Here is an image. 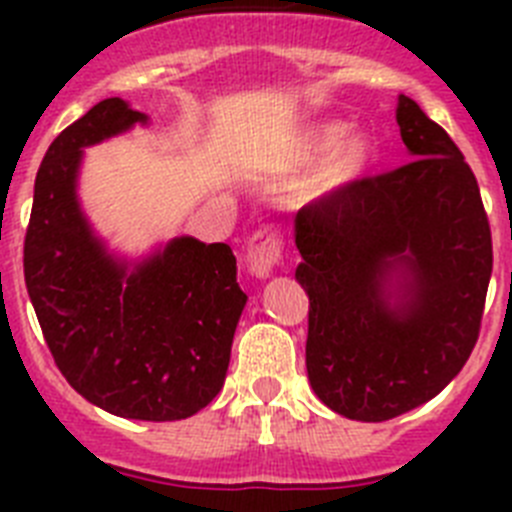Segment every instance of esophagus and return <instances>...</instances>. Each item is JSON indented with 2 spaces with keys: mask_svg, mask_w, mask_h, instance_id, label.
I'll return each instance as SVG.
<instances>
[{
  "mask_svg": "<svg viewBox=\"0 0 512 512\" xmlns=\"http://www.w3.org/2000/svg\"><path fill=\"white\" fill-rule=\"evenodd\" d=\"M279 256H282V238L277 233H271V230H259L251 238L246 266L256 279H266L271 277Z\"/></svg>",
  "mask_w": 512,
  "mask_h": 512,
  "instance_id": "esophagus-1",
  "label": "esophagus"
}]
</instances>
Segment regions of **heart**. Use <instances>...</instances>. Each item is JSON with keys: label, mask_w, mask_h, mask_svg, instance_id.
Masks as SVG:
<instances>
[{"label": "heart", "mask_w": 512, "mask_h": 512, "mask_svg": "<svg viewBox=\"0 0 512 512\" xmlns=\"http://www.w3.org/2000/svg\"><path fill=\"white\" fill-rule=\"evenodd\" d=\"M348 132L343 122H320L315 128L307 130L300 140V153L305 158L323 156L310 179L305 182L307 202H325L333 200L338 194L359 184L366 171L374 164V146L372 140L361 133Z\"/></svg>", "instance_id": "b5f03b06"}]
</instances>
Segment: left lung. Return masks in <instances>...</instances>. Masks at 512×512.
I'll list each match as a JSON object with an SVG mask.
<instances>
[{"mask_svg": "<svg viewBox=\"0 0 512 512\" xmlns=\"http://www.w3.org/2000/svg\"><path fill=\"white\" fill-rule=\"evenodd\" d=\"M395 115L413 161L295 217L307 379L323 405L361 423L420 408L461 372L492 274L469 164L410 97Z\"/></svg>", "mask_w": 512, "mask_h": 512, "instance_id": "8db88e82", "label": "left lung"}]
</instances>
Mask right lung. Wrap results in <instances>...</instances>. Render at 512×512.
I'll list each match as a JSON object with an SVG mask.
<instances>
[{
  "label": "right lung",
  "instance_id": "add662e5",
  "mask_svg": "<svg viewBox=\"0 0 512 512\" xmlns=\"http://www.w3.org/2000/svg\"><path fill=\"white\" fill-rule=\"evenodd\" d=\"M146 128L120 97L69 125L35 176L25 284L66 382L130 420H182L223 390L248 297L228 243L176 235L133 259L112 251L79 200L84 148Z\"/></svg>",
  "mask_w": 512,
  "mask_h": 512
}]
</instances>
